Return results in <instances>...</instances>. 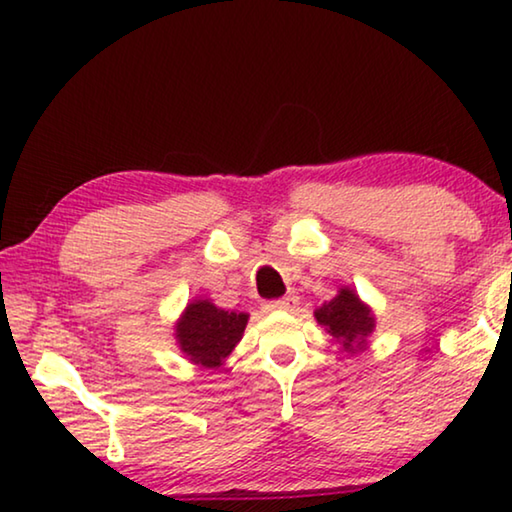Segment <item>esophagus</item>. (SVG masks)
<instances>
[{
	"label": "esophagus",
	"instance_id": "34e87169",
	"mask_svg": "<svg viewBox=\"0 0 512 512\" xmlns=\"http://www.w3.org/2000/svg\"><path fill=\"white\" fill-rule=\"evenodd\" d=\"M298 296H293V293H289V296H284V298H280V300H273V302H268V309H280V311H291V309H296L298 307Z\"/></svg>",
	"mask_w": 512,
	"mask_h": 512
}]
</instances>
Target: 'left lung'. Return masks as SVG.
<instances>
[{
  "label": "left lung",
  "mask_w": 512,
  "mask_h": 512,
  "mask_svg": "<svg viewBox=\"0 0 512 512\" xmlns=\"http://www.w3.org/2000/svg\"><path fill=\"white\" fill-rule=\"evenodd\" d=\"M314 316L327 329V334L350 354L366 348V339L375 329V316L370 307L363 305L352 289H341L339 296L318 307Z\"/></svg>",
  "instance_id": "left-lung-1"
}]
</instances>
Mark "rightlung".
I'll list each match as a JSON object with an SVG mask.
<instances>
[{"label":"right lung","mask_w":512,"mask_h":512,"mask_svg":"<svg viewBox=\"0 0 512 512\" xmlns=\"http://www.w3.org/2000/svg\"><path fill=\"white\" fill-rule=\"evenodd\" d=\"M248 314L225 311L210 300H194L176 323V341L185 357L203 368H221L244 336Z\"/></svg>","instance_id":"add662e5"}]
</instances>
